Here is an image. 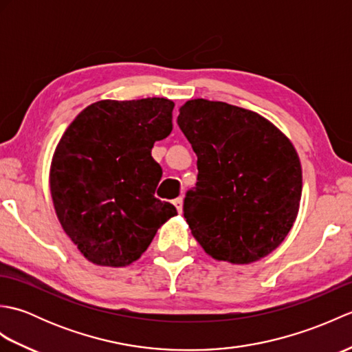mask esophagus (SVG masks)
Returning <instances> with one entry per match:
<instances>
[{
  "mask_svg": "<svg viewBox=\"0 0 352 352\" xmlns=\"http://www.w3.org/2000/svg\"><path fill=\"white\" fill-rule=\"evenodd\" d=\"M174 206H175V208H177V212L182 213V212H183V198L174 199Z\"/></svg>",
  "mask_w": 352,
  "mask_h": 352,
  "instance_id": "esophagus-1",
  "label": "esophagus"
}]
</instances>
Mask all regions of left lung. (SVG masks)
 Masks as SVG:
<instances>
[{"instance_id": "8db88e82", "label": "left lung", "mask_w": 352, "mask_h": 352, "mask_svg": "<svg viewBox=\"0 0 352 352\" xmlns=\"http://www.w3.org/2000/svg\"><path fill=\"white\" fill-rule=\"evenodd\" d=\"M198 162L184 198L193 237L214 260L250 265L278 248L302 193L295 146L266 118L222 101L189 100L177 119Z\"/></svg>"}]
</instances>
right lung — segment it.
<instances>
[{"instance_id": "add662e5", "label": "right lung", "mask_w": 352, "mask_h": 352, "mask_svg": "<svg viewBox=\"0 0 352 352\" xmlns=\"http://www.w3.org/2000/svg\"><path fill=\"white\" fill-rule=\"evenodd\" d=\"M166 98L101 100L69 124L50 168L54 210L65 233L100 266L140 258L177 208L154 197L162 168L151 149L172 131Z\"/></svg>"}]
</instances>
